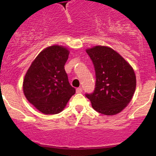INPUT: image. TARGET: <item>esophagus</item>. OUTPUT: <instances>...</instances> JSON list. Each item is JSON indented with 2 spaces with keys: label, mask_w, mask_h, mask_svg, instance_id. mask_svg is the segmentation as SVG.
<instances>
[{
  "label": "esophagus",
  "mask_w": 156,
  "mask_h": 156,
  "mask_svg": "<svg viewBox=\"0 0 156 156\" xmlns=\"http://www.w3.org/2000/svg\"><path fill=\"white\" fill-rule=\"evenodd\" d=\"M81 92H82V88H77V89H76V93H78H78H81Z\"/></svg>",
  "instance_id": "esophagus-1"
}]
</instances>
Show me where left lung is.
Listing matches in <instances>:
<instances>
[{
    "label": "left lung",
    "instance_id": "obj_1",
    "mask_svg": "<svg viewBox=\"0 0 156 156\" xmlns=\"http://www.w3.org/2000/svg\"><path fill=\"white\" fill-rule=\"evenodd\" d=\"M95 71V88L85 96L93 108L101 114L113 115L131 101L136 87L133 68L119 53L105 46L87 49Z\"/></svg>",
    "mask_w": 156,
    "mask_h": 156
}]
</instances>
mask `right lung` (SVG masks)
I'll return each instance as SVG.
<instances>
[{
  "mask_svg": "<svg viewBox=\"0 0 156 156\" xmlns=\"http://www.w3.org/2000/svg\"><path fill=\"white\" fill-rule=\"evenodd\" d=\"M69 51L63 46L53 45L44 49L32 62L23 81L27 101L41 112H61L75 89L68 81L65 65Z\"/></svg>",
  "mask_w": 156,
  "mask_h": 156,
  "instance_id": "1",
  "label": "right lung"
}]
</instances>
